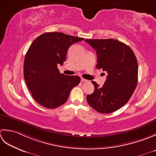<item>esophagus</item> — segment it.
Wrapping results in <instances>:
<instances>
[{"instance_id": "obj_1", "label": "esophagus", "mask_w": 156, "mask_h": 156, "mask_svg": "<svg viewBox=\"0 0 156 156\" xmlns=\"http://www.w3.org/2000/svg\"><path fill=\"white\" fill-rule=\"evenodd\" d=\"M81 81H82V82H87L88 81L87 80V79H83V78H81Z\"/></svg>"}]
</instances>
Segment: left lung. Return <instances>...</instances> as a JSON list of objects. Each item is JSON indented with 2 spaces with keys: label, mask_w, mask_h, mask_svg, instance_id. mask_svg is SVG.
<instances>
[{
  "label": "left lung",
  "mask_w": 156,
  "mask_h": 156,
  "mask_svg": "<svg viewBox=\"0 0 156 156\" xmlns=\"http://www.w3.org/2000/svg\"><path fill=\"white\" fill-rule=\"evenodd\" d=\"M85 42L96 50V68L108 75L102 87L96 82L94 93L87 95L89 105L97 112L108 114L125 105L131 98L138 80V64L132 49L114 39H86Z\"/></svg>",
  "instance_id": "obj_1"
}]
</instances>
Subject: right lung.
Instances as JSON below:
<instances>
[{"label": "right lung", "instance_id": "add662e5", "mask_svg": "<svg viewBox=\"0 0 156 156\" xmlns=\"http://www.w3.org/2000/svg\"><path fill=\"white\" fill-rule=\"evenodd\" d=\"M83 40L62 32H47L31 44L24 60V79L31 96L41 106L50 109L62 106L80 83L79 76L60 73L57 65H63L73 44Z\"/></svg>", "mask_w": 156, "mask_h": 156}]
</instances>
